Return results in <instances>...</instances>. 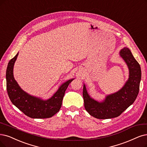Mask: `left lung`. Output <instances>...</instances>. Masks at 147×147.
Instances as JSON below:
<instances>
[{
    "label": "left lung",
    "mask_w": 147,
    "mask_h": 147,
    "mask_svg": "<svg viewBox=\"0 0 147 147\" xmlns=\"http://www.w3.org/2000/svg\"><path fill=\"white\" fill-rule=\"evenodd\" d=\"M120 54L127 63L129 71V79L121 90L108 96L103 102H98L91 98L85 85H84L85 108L91 116L95 118L106 119L118 117L133 104L138 95L141 79L140 65L129 48H123Z\"/></svg>",
    "instance_id": "8db88e82"
}]
</instances>
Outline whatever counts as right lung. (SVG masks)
<instances>
[{"label": "right lung", "mask_w": 147, "mask_h": 147, "mask_svg": "<svg viewBox=\"0 0 147 147\" xmlns=\"http://www.w3.org/2000/svg\"><path fill=\"white\" fill-rule=\"evenodd\" d=\"M18 53L9 61L6 72L7 90L13 104L31 118H49L56 114L61 108L62 100L68 85L73 79L62 84L50 99L42 100L31 96L22 90L13 76V67Z\"/></svg>", "instance_id": "1"}]
</instances>
